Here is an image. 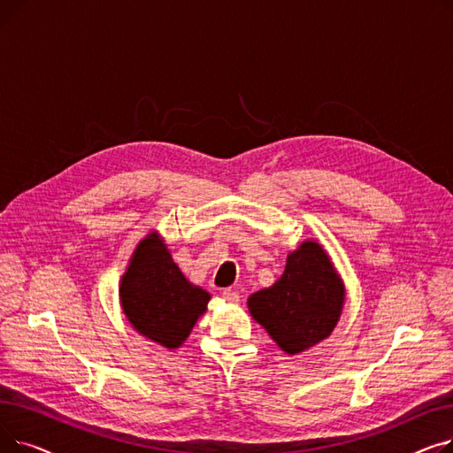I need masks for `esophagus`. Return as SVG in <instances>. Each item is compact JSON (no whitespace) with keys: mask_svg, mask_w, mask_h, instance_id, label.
I'll return each mask as SVG.
<instances>
[{"mask_svg":"<svg viewBox=\"0 0 453 453\" xmlns=\"http://www.w3.org/2000/svg\"><path fill=\"white\" fill-rule=\"evenodd\" d=\"M222 299L226 301V303H231V304H236L241 301V296L236 294L234 290H231V288H226L224 292H222Z\"/></svg>","mask_w":453,"mask_h":453,"instance_id":"1","label":"esophagus"}]
</instances>
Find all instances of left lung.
Here are the masks:
<instances>
[{"mask_svg": "<svg viewBox=\"0 0 453 453\" xmlns=\"http://www.w3.org/2000/svg\"><path fill=\"white\" fill-rule=\"evenodd\" d=\"M345 304V284L325 248L308 239L288 253L282 275L248 299L251 318L287 354L326 340Z\"/></svg>", "mask_w": 453, "mask_h": 453, "instance_id": "obj_1", "label": "left lung"}]
</instances>
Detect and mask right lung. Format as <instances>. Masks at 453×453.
<instances>
[{
    "label": "right lung",
    "instance_id": "add662e5",
    "mask_svg": "<svg viewBox=\"0 0 453 453\" xmlns=\"http://www.w3.org/2000/svg\"><path fill=\"white\" fill-rule=\"evenodd\" d=\"M209 299V292L187 280L157 231L135 246L119 284V301L132 328L169 350L185 343Z\"/></svg>",
    "mask_w": 453,
    "mask_h": 453
}]
</instances>
